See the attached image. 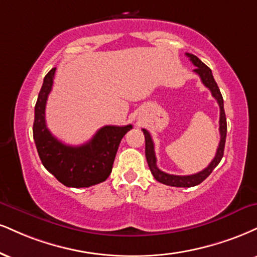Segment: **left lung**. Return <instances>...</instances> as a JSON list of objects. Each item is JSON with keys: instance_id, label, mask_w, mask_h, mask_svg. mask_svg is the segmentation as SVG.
<instances>
[{"instance_id": "1", "label": "left lung", "mask_w": 257, "mask_h": 257, "mask_svg": "<svg viewBox=\"0 0 257 257\" xmlns=\"http://www.w3.org/2000/svg\"><path fill=\"white\" fill-rule=\"evenodd\" d=\"M189 60L193 62V64L196 68L194 69L197 75L200 76L201 81L207 88L211 91L213 97L215 98V100L218 101L219 107H220V119H219V132H220V142H219V146L215 153L214 159L212 160L211 164L207 166L206 169H203L202 171L197 172L194 175H188V176H177V175H170L166 172L162 171L157 166V158L156 153H154V144L151 134L146 129H142L145 134V141H146V148H145V153H146V159L150 166L151 172L154 176V178L160 183L170 185V187H182V188H190L195 187V185L200 184L201 182H203L205 179L212 174V171L217 168V165L220 163V160L224 156V148H225V141H226V132H227V124H226V116H225V110H224V100H222V95L220 93V89H219L217 82H215L214 78H213L212 70L203 63L202 61H200L195 55L191 54H185Z\"/></svg>"}]
</instances>
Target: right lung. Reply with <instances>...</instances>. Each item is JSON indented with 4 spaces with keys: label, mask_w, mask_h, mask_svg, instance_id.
<instances>
[{
    "label": "right lung",
    "mask_w": 257,
    "mask_h": 257,
    "mask_svg": "<svg viewBox=\"0 0 257 257\" xmlns=\"http://www.w3.org/2000/svg\"><path fill=\"white\" fill-rule=\"evenodd\" d=\"M56 68L45 75L35 106L33 139L44 168L62 184L73 188H87L101 183L112 170L122 138L132 124L105 125L81 146H68L51 134L45 123V106L54 83Z\"/></svg>",
    "instance_id": "obj_1"
}]
</instances>
